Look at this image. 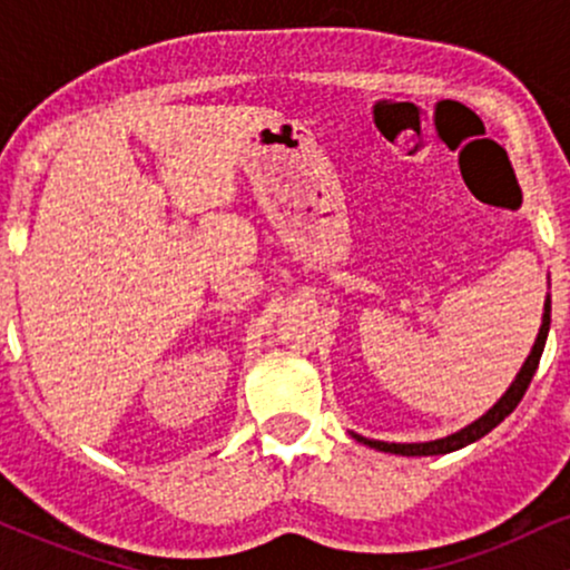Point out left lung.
Instances as JSON below:
<instances>
[{
    "label": "left lung",
    "mask_w": 570,
    "mask_h": 570,
    "mask_svg": "<svg viewBox=\"0 0 570 570\" xmlns=\"http://www.w3.org/2000/svg\"><path fill=\"white\" fill-rule=\"evenodd\" d=\"M549 311H552V303H549V297H547L544 322H541L539 337H535L531 356L525 358V364H522L520 375H517L514 383L509 385L507 394H503L499 402H495L493 407H490L485 415L480 417V421H474L472 426L455 431V434L444 436V440L417 442V444H394V442L389 444V442H377V440H364V436H358V434H353V440L370 444V448L381 450V453H396V455H444V453H453V450L466 448V444H472L476 440H482V436H485L488 431H493L495 426H499V423L509 415V412H514L517 404H520V399L525 396L528 385H531L535 370H539L541 353H544V343H547V335H549Z\"/></svg>",
    "instance_id": "left-lung-1"
}]
</instances>
